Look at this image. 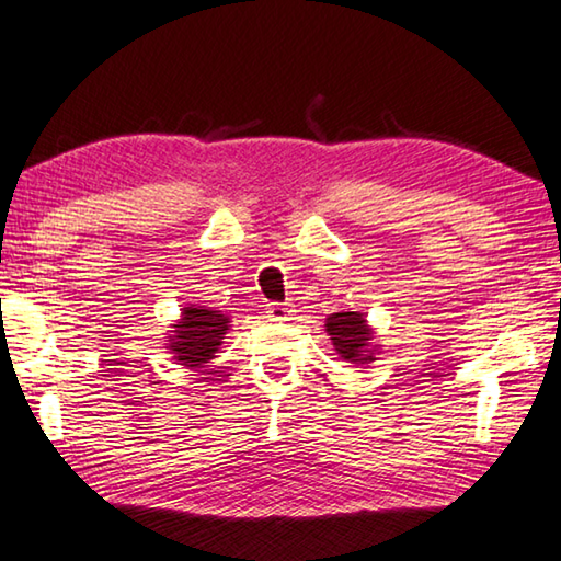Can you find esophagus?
Here are the masks:
<instances>
[{
  "mask_svg": "<svg viewBox=\"0 0 561 561\" xmlns=\"http://www.w3.org/2000/svg\"><path fill=\"white\" fill-rule=\"evenodd\" d=\"M291 314V309L287 304H279V301H272L267 304V319L270 321H287Z\"/></svg>",
  "mask_w": 561,
  "mask_h": 561,
  "instance_id": "obj_1",
  "label": "esophagus"
}]
</instances>
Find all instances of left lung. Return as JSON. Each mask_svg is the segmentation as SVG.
Here are the masks:
<instances>
[{
  "label": "left lung",
  "instance_id": "obj_1",
  "mask_svg": "<svg viewBox=\"0 0 561 561\" xmlns=\"http://www.w3.org/2000/svg\"><path fill=\"white\" fill-rule=\"evenodd\" d=\"M327 334L331 336L336 354L351 360V364H371V329L366 324V317L358 311H339L327 319Z\"/></svg>",
  "mask_w": 561,
  "mask_h": 561
}]
</instances>
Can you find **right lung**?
I'll return each instance as SVG.
<instances>
[{
  "mask_svg": "<svg viewBox=\"0 0 561 561\" xmlns=\"http://www.w3.org/2000/svg\"><path fill=\"white\" fill-rule=\"evenodd\" d=\"M230 327V319L220 311L203 309V307H185L183 317L173 324V336H170V351L183 366L201 368L215 356L220 348L222 339Z\"/></svg>",
  "mask_w": 561,
  "mask_h": 561,
  "instance_id": "right-lung-1",
  "label": "right lung"
}]
</instances>
